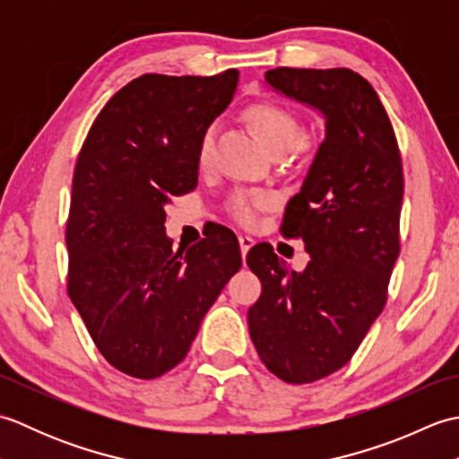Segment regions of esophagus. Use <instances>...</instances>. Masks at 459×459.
Listing matches in <instances>:
<instances>
[{"instance_id":"esophagus-1","label":"esophagus","mask_w":459,"mask_h":459,"mask_svg":"<svg viewBox=\"0 0 459 459\" xmlns=\"http://www.w3.org/2000/svg\"><path fill=\"white\" fill-rule=\"evenodd\" d=\"M238 245H240L242 258H245L248 255V250L252 248V245H255V240H252L250 237H238Z\"/></svg>"}]
</instances>
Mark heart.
<instances>
[{"label":"heart","instance_id":"b5f03b06","mask_svg":"<svg viewBox=\"0 0 459 459\" xmlns=\"http://www.w3.org/2000/svg\"><path fill=\"white\" fill-rule=\"evenodd\" d=\"M242 118L247 120L262 143L274 153L281 155L288 150H307L311 142L304 135V122L299 116L278 102H255L248 104L242 110ZM212 161V130H204L199 148H197V163L199 168H209ZM274 203V197L266 191H237L229 199L230 217L240 224H255L258 212L268 209Z\"/></svg>","mask_w":459,"mask_h":459}]
</instances>
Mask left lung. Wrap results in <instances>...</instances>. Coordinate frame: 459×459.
I'll return each mask as SVG.
<instances>
[{"label":"left lung","instance_id":"1","mask_svg":"<svg viewBox=\"0 0 459 459\" xmlns=\"http://www.w3.org/2000/svg\"><path fill=\"white\" fill-rule=\"evenodd\" d=\"M266 81L325 116V140L280 227L304 240L306 270L288 268L266 242L247 256L262 281L248 309L252 343L270 373L306 385L347 365L385 309L401 252L403 158L385 106L359 73L278 66Z\"/></svg>","mask_w":459,"mask_h":459}]
</instances>
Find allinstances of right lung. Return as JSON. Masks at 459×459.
<instances>
[{"label":"right lung","instance_id":"obj_1","mask_svg":"<svg viewBox=\"0 0 459 459\" xmlns=\"http://www.w3.org/2000/svg\"><path fill=\"white\" fill-rule=\"evenodd\" d=\"M237 82V68L142 74L86 134L65 232L66 291L96 349L124 375L148 380L178 367L242 266L232 230L173 252L163 227L165 204L197 187L199 140Z\"/></svg>","mask_w":459,"mask_h":459}]
</instances>
